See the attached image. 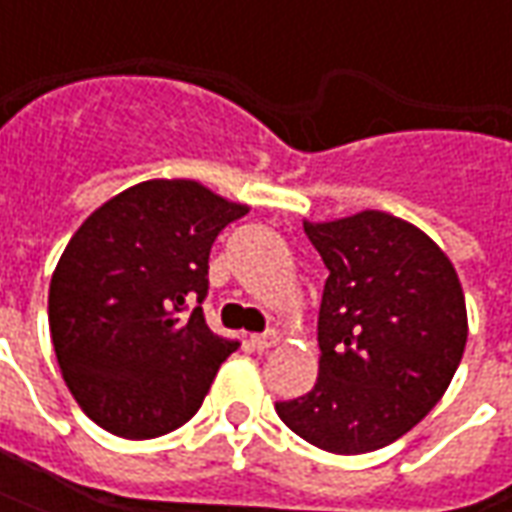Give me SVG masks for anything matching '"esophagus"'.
I'll list each match as a JSON object with an SVG mask.
<instances>
[{"label":"esophagus","instance_id":"obj_1","mask_svg":"<svg viewBox=\"0 0 512 512\" xmlns=\"http://www.w3.org/2000/svg\"><path fill=\"white\" fill-rule=\"evenodd\" d=\"M249 343H252V348H255V351H268V348H274V345L279 343V337H277V332L252 334V337H249Z\"/></svg>","mask_w":512,"mask_h":512}]
</instances>
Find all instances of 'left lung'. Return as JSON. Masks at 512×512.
Listing matches in <instances>:
<instances>
[{
  "label": "left lung",
  "mask_w": 512,
  "mask_h": 512,
  "mask_svg": "<svg viewBox=\"0 0 512 512\" xmlns=\"http://www.w3.org/2000/svg\"><path fill=\"white\" fill-rule=\"evenodd\" d=\"M329 277L318 312V381L279 400L296 436L337 455L381 450L447 392L466 348V301L450 257L414 224L362 211L304 222Z\"/></svg>",
  "instance_id": "obj_1"
}]
</instances>
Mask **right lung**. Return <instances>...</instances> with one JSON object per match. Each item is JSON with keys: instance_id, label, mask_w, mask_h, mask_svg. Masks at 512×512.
Instances as JSON below:
<instances>
[{"instance_id": "1", "label": "right lung", "mask_w": 512, "mask_h": 512, "mask_svg": "<svg viewBox=\"0 0 512 512\" xmlns=\"http://www.w3.org/2000/svg\"><path fill=\"white\" fill-rule=\"evenodd\" d=\"M249 208L197 180H145L73 233L49 288L62 378L95 425L156 439L189 422L238 343L202 315L216 235Z\"/></svg>"}]
</instances>
